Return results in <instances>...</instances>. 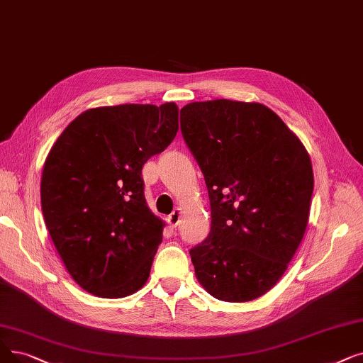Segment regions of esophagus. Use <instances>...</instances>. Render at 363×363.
Segmentation results:
<instances>
[{
	"mask_svg": "<svg viewBox=\"0 0 363 363\" xmlns=\"http://www.w3.org/2000/svg\"><path fill=\"white\" fill-rule=\"evenodd\" d=\"M181 209H175L173 211L169 216H167V223L172 225V227H178L179 220H181Z\"/></svg>",
	"mask_w": 363,
	"mask_h": 363,
	"instance_id": "obj_1",
	"label": "esophagus"
}]
</instances>
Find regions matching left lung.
Instances as JSON below:
<instances>
[{
  "mask_svg": "<svg viewBox=\"0 0 363 363\" xmlns=\"http://www.w3.org/2000/svg\"><path fill=\"white\" fill-rule=\"evenodd\" d=\"M181 132L211 200V231L190 249L196 276L220 301H252L276 285L304 238L314 185L308 152L255 102L188 104Z\"/></svg>",
  "mask_w": 363,
  "mask_h": 363,
  "instance_id": "1",
  "label": "left lung"
}]
</instances>
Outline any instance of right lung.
Wrapping results in <instances>:
<instances>
[{
    "label": "right lung",
    "instance_id": "obj_1",
    "mask_svg": "<svg viewBox=\"0 0 363 363\" xmlns=\"http://www.w3.org/2000/svg\"><path fill=\"white\" fill-rule=\"evenodd\" d=\"M178 129L173 102L93 108L69 123L47 155L44 220L84 291L123 298L145 285L164 223L147 206L143 166Z\"/></svg>",
    "mask_w": 363,
    "mask_h": 363
}]
</instances>
